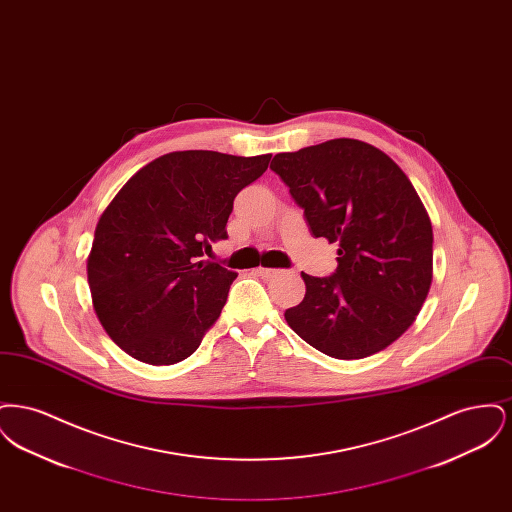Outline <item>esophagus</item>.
<instances>
[{
	"label": "esophagus",
	"mask_w": 512,
	"mask_h": 512,
	"mask_svg": "<svg viewBox=\"0 0 512 512\" xmlns=\"http://www.w3.org/2000/svg\"><path fill=\"white\" fill-rule=\"evenodd\" d=\"M276 272H278L276 268H255V274H257V276H261V278H272V276H276Z\"/></svg>",
	"instance_id": "34e87169"
}]
</instances>
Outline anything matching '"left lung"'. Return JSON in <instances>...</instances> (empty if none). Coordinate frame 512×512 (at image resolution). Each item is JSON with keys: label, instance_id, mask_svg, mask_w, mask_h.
<instances>
[{"label": "left lung", "instance_id": "1", "mask_svg": "<svg viewBox=\"0 0 512 512\" xmlns=\"http://www.w3.org/2000/svg\"><path fill=\"white\" fill-rule=\"evenodd\" d=\"M270 169L290 188L315 238L338 242V270L301 272L305 297L286 309L293 332L334 359H365L401 338L434 278V234L407 174L353 138L278 153Z\"/></svg>", "mask_w": 512, "mask_h": 512}]
</instances>
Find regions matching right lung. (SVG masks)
I'll return each instance as SVG.
<instances>
[{"label": "right lung", "instance_id": "right-lung-1", "mask_svg": "<svg viewBox=\"0 0 512 512\" xmlns=\"http://www.w3.org/2000/svg\"><path fill=\"white\" fill-rule=\"evenodd\" d=\"M270 157L172 151L136 172L101 213L86 272L99 322L124 353L176 365L199 347L238 276L201 257L228 238L234 197Z\"/></svg>", "mask_w": 512, "mask_h": 512}]
</instances>
